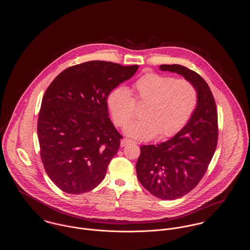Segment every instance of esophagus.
<instances>
[{
	"label": "esophagus",
	"mask_w": 250,
	"mask_h": 250,
	"mask_svg": "<svg viewBox=\"0 0 250 250\" xmlns=\"http://www.w3.org/2000/svg\"><path fill=\"white\" fill-rule=\"evenodd\" d=\"M132 143H135V142H133V141H131L129 139H124V140H122V141H121V146H122V147H125V146H127V145L132 144Z\"/></svg>",
	"instance_id": "esophagus-1"
}]
</instances>
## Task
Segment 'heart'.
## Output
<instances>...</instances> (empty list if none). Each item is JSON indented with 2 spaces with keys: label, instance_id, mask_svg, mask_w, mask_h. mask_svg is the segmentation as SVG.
Masks as SVG:
<instances>
[{
  "label": "heart",
  "instance_id": "1",
  "mask_svg": "<svg viewBox=\"0 0 250 250\" xmlns=\"http://www.w3.org/2000/svg\"><path fill=\"white\" fill-rule=\"evenodd\" d=\"M132 95L123 87L107 97V107L119 127H125L136 115V105H144L143 119L125 128L131 138L149 141L158 134L173 136L190 120L199 102L198 89L190 81L158 73H146L132 87Z\"/></svg>",
  "mask_w": 250,
  "mask_h": 250
}]
</instances>
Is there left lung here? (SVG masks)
<instances>
[{
    "mask_svg": "<svg viewBox=\"0 0 250 250\" xmlns=\"http://www.w3.org/2000/svg\"><path fill=\"white\" fill-rule=\"evenodd\" d=\"M194 84L199 102L188 123L164 143L143 145L136 170L146 190L161 200L179 199L197 187L213 158L218 125L214 95L202 77L180 64H161Z\"/></svg>",
    "mask_w": 250,
    "mask_h": 250,
    "instance_id": "obj_1",
    "label": "left lung"
}]
</instances>
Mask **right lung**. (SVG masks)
Masks as SVG:
<instances>
[{
  "mask_svg": "<svg viewBox=\"0 0 250 250\" xmlns=\"http://www.w3.org/2000/svg\"><path fill=\"white\" fill-rule=\"evenodd\" d=\"M138 68L90 61L66 68L49 84L37 135L44 168L61 190L83 194L105 178L123 139L108 118L107 95Z\"/></svg>",
  "mask_w": 250,
  "mask_h": 250,
  "instance_id": "add662e5",
  "label": "right lung"
}]
</instances>
